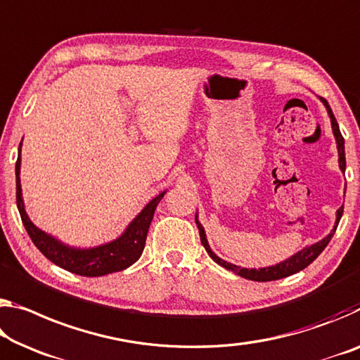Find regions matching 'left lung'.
<instances>
[{
  "mask_svg": "<svg viewBox=\"0 0 360 360\" xmlns=\"http://www.w3.org/2000/svg\"><path fill=\"white\" fill-rule=\"evenodd\" d=\"M322 102H323V105L327 107L330 122H332L333 136H335V139H336V149H338V163H340V169L345 173V169H346L345 139H343V136H341L340 127H338V123H336V118H335V115H333L332 108H330V105H328V102L325 101V99H322ZM341 216H343V207H341L338 211H336V222H335L333 231L330 232L327 237L322 238L321 242L314 243V245H311V247L303 248V250H301V252H298V253L293 255V256H290L288 259L278 262V264H276V266L261 267V269H245V267L231 264V262H227V261H224V259H221L219 256H216L213 252H211V248H210V245H208V240H207V233H205L203 226L200 224V222H198L197 214H195V222H197L198 232H200L202 245L205 247V250H207V253L210 255L211 259H213L214 262H218L219 266L226 267L227 271H232V272H236L237 276L248 278V281H255V282H269V281H278V278H283V277L292 276V274H296V272L303 271L304 267L309 266L311 262H312L314 259H316L317 256L323 252V248L327 247L328 242L332 240V237H333V233H335V231H336V227H338V222H340V219H341Z\"/></svg>",
  "mask_w": 360,
  "mask_h": 360,
  "instance_id": "1",
  "label": "left lung"
}]
</instances>
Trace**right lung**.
<instances>
[{
	"label": "right lung",
	"instance_id": "right-lung-1",
	"mask_svg": "<svg viewBox=\"0 0 360 360\" xmlns=\"http://www.w3.org/2000/svg\"><path fill=\"white\" fill-rule=\"evenodd\" d=\"M22 146V142H20ZM20 146H19V157L15 162V198L17 208H19L22 222L30 236L32 242L46 258L54 262L56 266L62 267L68 272L78 274L84 277H99L107 276V274L118 272L134 264L141 258L142 252L146 247L147 232L153 219V213L158 202L162 200L165 192L158 193L155 198L142 208L141 213L129 222L127 229L115 240L99 245L94 248H75L57 240L53 236H49L41 229L33 224L30 218L27 216L24 207V198H22V187H20Z\"/></svg>",
	"mask_w": 360,
	"mask_h": 360
}]
</instances>
